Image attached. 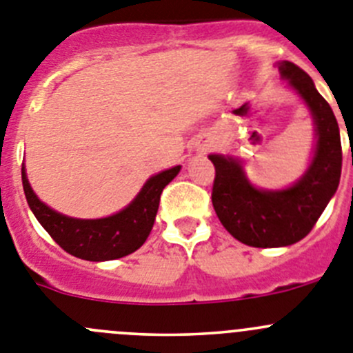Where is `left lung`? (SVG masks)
<instances>
[{
    "label": "left lung",
    "mask_w": 353,
    "mask_h": 353,
    "mask_svg": "<svg viewBox=\"0 0 353 353\" xmlns=\"http://www.w3.org/2000/svg\"><path fill=\"white\" fill-rule=\"evenodd\" d=\"M281 74L305 99L317 130L310 169L284 192H261L243 176L240 161L210 154L216 176L212 205L221 225L245 245L282 247L305 239L340 184L341 139L334 113L299 65L281 62Z\"/></svg>",
    "instance_id": "8db88e82"
}]
</instances>
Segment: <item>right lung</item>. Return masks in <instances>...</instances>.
Here are the masks:
<instances>
[{
  "label": "right lung",
  "mask_w": 353,
  "mask_h": 353,
  "mask_svg": "<svg viewBox=\"0 0 353 353\" xmlns=\"http://www.w3.org/2000/svg\"><path fill=\"white\" fill-rule=\"evenodd\" d=\"M181 167L151 177L136 200L118 214L104 219H72L41 203L32 193L22 167L26 199L39 225L71 256L87 261H110L137 251L150 235L163 188L177 176Z\"/></svg>",
  "instance_id": "obj_1"
}]
</instances>
